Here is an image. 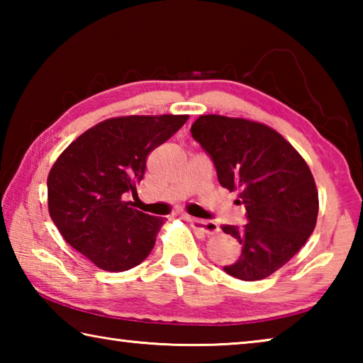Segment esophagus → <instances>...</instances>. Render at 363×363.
Returning a JSON list of instances; mask_svg holds the SVG:
<instances>
[{
  "mask_svg": "<svg viewBox=\"0 0 363 363\" xmlns=\"http://www.w3.org/2000/svg\"><path fill=\"white\" fill-rule=\"evenodd\" d=\"M190 225L196 230H201L206 235H213V233L219 232V225L214 223V220H205V219H199V218H187Z\"/></svg>",
  "mask_w": 363,
  "mask_h": 363,
  "instance_id": "1",
  "label": "esophagus"
}]
</instances>
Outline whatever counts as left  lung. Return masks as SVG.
Here are the masks:
<instances>
[{"label":"left lung","mask_w":363,"mask_h":363,"mask_svg":"<svg viewBox=\"0 0 363 363\" xmlns=\"http://www.w3.org/2000/svg\"><path fill=\"white\" fill-rule=\"evenodd\" d=\"M216 168L219 184L238 190L247 224L223 225L242 245L238 259L224 266L232 277H269L303 248L314 232L318 192L304 158L262 123L201 115L190 128Z\"/></svg>","instance_id":"8db88e82"}]
</instances>
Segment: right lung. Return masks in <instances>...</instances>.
Masks as SVG:
<instances>
[{"label":"right lung","mask_w":363,"mask_h":363,"mask_svg":"<svg viewBox=\"0 0 363 363\" xmlns=\"http://www.w3.org/2000/svg\"><path fill=\"white\" fill-rule=\"evenodd\" d=\"M189 115L118 116L83 133L60 153L48 176V208L65 242L108 272L143 262L162 218L131 208L147 155L173 136Z\"/></svg>","instance_id":"1"}]
</instances>
